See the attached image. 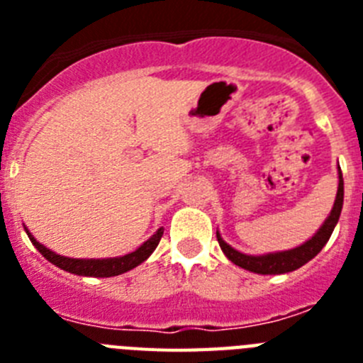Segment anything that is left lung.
I'll use <instances>...</instances> for the list:
<instances>
[{
  "mask_svg": "<svg viewBox=\"0 0 363 363\" xmlns=\"http://www.w3.org/2000/svg\"><path fill=\"white\" fill-rule=\"evenodd\" d=\"M342 207H344V178H342V171H340L338 165V191H336L335 205H333L331 213L325 218L322 227L314 233L313 238H309L301 245L294 247V249H287V251L265 252V255H245V252L236 251L234 247H230L225 240L221 238L220 230H216V238L223 255L234 265H238V267L245 269V271L256 272V274H285V272L296 271L301 265H306L309 259H313L314 256L322 251L323 245L331 238L336 223H338Z\"/></svg>",
  "mask_w": 363,
  "mask_h": 363,
  "instance_id": "8db88e82",
  "label": "left lung"
}]
</instances>
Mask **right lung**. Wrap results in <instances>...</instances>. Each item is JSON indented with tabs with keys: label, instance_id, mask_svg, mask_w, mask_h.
Instances as JSON below:
<instances>
[{
	"label": "right lung",
	"instance_id": "1",
	"mask_svg": "<svg viewBox=\"0 0 363 363\" xmlns=\"http://www.w3.org/2000/svg\"><path fill=\"white\" fill-rule=\"evenodd\" d=\"M25 233H27L32 245L36 247L38 251H40L45 258L49 259L50 264L56 265V267L63 269V271L70 272V274H78V277L111 278L118 277V274H123V272L130 271V269L143 264V262L152 255L154 249L158 247L160 240H162L163 236V227H160L147 242H143L142 245L138 247L136 251L129 252V255L116 256V258H69V256L56 255V252H52L45 245H41V243L32 236V233L27 227H25Z\"/></svg>",
	"mask_w": 363,
	"mask_h": 363
}]
</instances>
